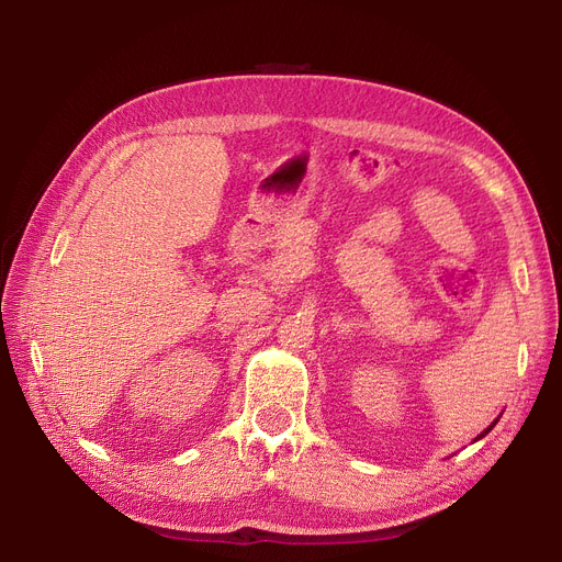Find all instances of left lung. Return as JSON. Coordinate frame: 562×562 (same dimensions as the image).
Returning <instances> with one entry per match:
<instances>
[{
	"label": "left lung",
	"mask_w": 562,
	"mask_h": 562,
	"mask_svg": "<svg viewBox=\"0 0 562 562\" xmlns=\"http://www.w3.org/2000/svg\"><path fill=\"white\" fill-rule=\"evenodd\" d=\"M495 424H497V419H495V422H492V424H490V427H487V429H485V431H483V434H481V436H479V438H483V436H485V434H487V431H492V427H495Z\"/></svg>",
	"instance_id": "obj_1"
}]
</instances>
